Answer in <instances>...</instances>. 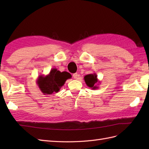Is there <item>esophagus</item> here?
<instances>
[{
  "mask_svg": "<svg viewBox=\"0 0 149 149\" xmlns=\"http://www.w3.org/2000/svg\"><path fill=\"white\" fill-rule=\"evenodd\" d=\"M79 77V75L77 73H75V74H73V77H74V79H77Z\"/></svg>",
  "mask_w": 149,
  "mask_h": 149,
  "instance_id": "1",
  "label": "esophagus"
}]
</instances>
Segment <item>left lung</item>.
<instances>
[{
	"label": "left lung",
	"mask_w": 149,
	"mask_h": 149,
	"mask_svg": "<svg viewBox=\"0 0 149 149\" xmlns=\"http://www.w3.org/2000/svg\"><path fill=\"white\" fill-rule=\"evenodd\" d=\"M84 79L87 86L91 88L92 90H96L99 88L97 85L99 84L100 81L98 80L96 73L85 75L84 77Z\"/></svg>",
	"instance_id": "1"
}]
</instances>
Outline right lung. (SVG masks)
I'll return each mask as SVG.
<instances>
[{
    "mask_svg": "<svg viewBox=\"0 0 149 149\" xmlns=\"http://www.w3.org/2000/svg\"><path fill=\"white\" fill-rule=\"evenodd\" d=\"M72 77L67 72H61L57 68H52L47 75H40L36 80V84L42 92L47 95L58 93L65 84L66 81Z\"/></svg>",
    "mask_w": 149,
    "mask_h": 149,
    "instance_id": "right-lung-1",
    "label": "right lung"
}]
</instances>
